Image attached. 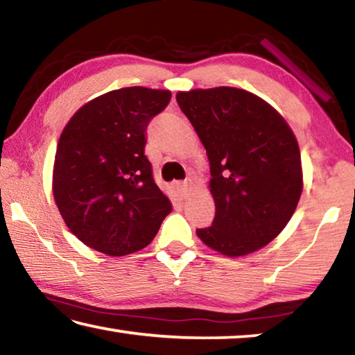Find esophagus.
Wrapping results in <instances>:
<instances>
[{"instance_id": "obj_1", "label": "esophagus", "mask_w": 355, "mask_h": 355, "mask_svg": "<svg viewBox=\"0 0 355 355\" xmlns=\"http://www.w3.org/2000/svg\"><path fill=\"white\" fill-rule=\"evenodd\" d=\"M191 189H192L191 180H186V182H182V183L177 184V191H178L180 197H186V196H188L189 192H191Z\"/></svg>"}]
</instances>
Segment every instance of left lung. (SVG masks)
I'll use <instances>...</instances> for the list:
<instances>
[{
	"instance_id": "obj_1",
	"label": "left lung",
	"mask_w": 355,
	"mask_h": 355,
	"mask_svg": "<svg viewBox=\"0 0 355 355\" xmlns=\"http://www.w3.org/2000/svg\"><path fill=\"white\" fill-rule=\"evenodd\" d=\"M177 103L200 137L211 172L214 220L197 228V236L227 257L261 249L284 230L302 194L290 125L244 89H194L178 92Z\"/></svg>"
}]
</instances>
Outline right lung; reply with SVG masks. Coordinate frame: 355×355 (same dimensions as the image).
I'll list each match as a JSON object with an SVG mask.
<instances>
[{
	"instance_id": "add662e5",
	"label": "right lung",
	"mask_w": 355,
	"mask_h": 355,
	"mask_svg": "<svg viewBox=\"0 0 355 355\" xmlns=\"http://www.w3.org/2000/svg\"><path fill=\"white\" fill-rule=\"evenodd\" d=\"M171 91L123 87L81 106L59 137L53 196L70 232L111 257L153 241L172 203L156 186L146 130Z\"/></svg>"
}]
</instances>
